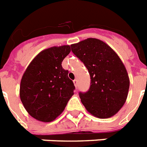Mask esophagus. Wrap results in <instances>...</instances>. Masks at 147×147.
Returning <instances> with one entry per match:
<instances>
[{
	"mask_svg": "<svg viewBox=\"0 0 147 147\" xmlns=\"http://www.w3.org/2000/svg\"><path fill=\"white\" fill-rule=\"evenodd\" d=\"M73 82H74V85H75V86H76V88H77V86H78V81H77L76 79H75V80L73 81Z\"/></svg>",
	"mask_w": 147,
	"mask_h": 147,
	"instance_id": "34e87169",
	"label": "esophagus"
}]
</instances>
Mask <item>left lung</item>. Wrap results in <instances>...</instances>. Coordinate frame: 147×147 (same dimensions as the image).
Listing matches in <instances>:
<instances>
[{"instance_id":"8db88e82","label":"left lung","mask_w":147,"mask_h":147,"mask_svg":"<svg viewBox=\"0 0 147 147\" xmlns=\"http://www.w3.org/2000/svg\"><path fill=\"white\" fill-rule=\"evenodd\" d=\"M71 51L88 69L91 86L79 92L86 110L99 119L110 118L126 102L129 78L120 58L110 46L97 38L85 39L71 45Z\"/></svg>"}]
</instances>
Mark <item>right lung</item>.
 Segmentation results:
<instances>
[{
    "label": "right lung",
    "instance_id": "add662e5",
    "mask_svg": "<svg viewBox=\"0 0 147 147\" xmlns=\"http://www.w3.org/2000/svg\"><path fill=\"white\" fill-rule=\"evenodd\" d=\"M71 51L70 45L45 49L31 61L23 74L20 98L31 116L41 122L55 120L74 95L73 82L61 62Z\"/></svg>",
    "mask_w": 147,
    "mask_h": 147
}]
</instances>
